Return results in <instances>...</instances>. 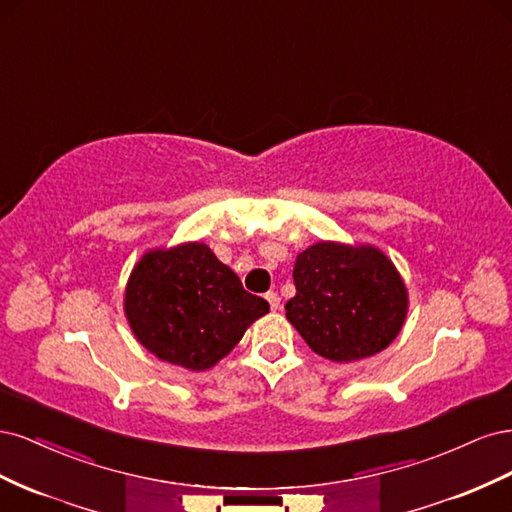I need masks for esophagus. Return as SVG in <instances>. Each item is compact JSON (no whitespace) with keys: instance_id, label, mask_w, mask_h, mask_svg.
<instances>
[{"instance_id":"esophagus-1","label":"esophagus","mask_w":512,"mask_h":512,"mask_svg":"<svg viewBox=\"0 0 512 512\" xmlns=\"http://www.w3.org/2000/svg\"><path fill=\"white\" fill-rule=\"evenodd\" d=\"M265 299L269 301V305H271V309H277L280 307V294L277 292H273V290H269L267 294H265Z\"/></svg>"}]
</instances>
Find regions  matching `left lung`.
<instances>
[{
  "mask_svg": "<svg viewBox=\"0 0 512 512\" xmlns=\"http://www.w3.org/2000/svg\"><path fill=\"white\" fill-rule=\"evenodd\" d=\"M292 280L297 294L286 303V318L324 359H365L404 327L406 286L376 247L316 243L297 256Z\"/></svg>",
  "mask_w": 512,
  "mask_h": 512,
  "instance_id": "1",
  "label": "left lung"
}]
</instances>
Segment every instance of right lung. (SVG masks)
<instances>
[{
	"instance_id": "add662e5",
	"label": "right lung",
	"mask_w": 512,
	"mask_h": 512,
	"mask_svg": "<svg viewBox=\"0 0 512 512\" xmlns=\"http://www.w3.org/2000/svg\"><path fill=\"white\" fill-rule=\"evenodd\" d=\"M267 312L269 303L243 290L205 243L145 254L126 288V316L138 342L194 371L218 363Z\"/></svg>"
}]
</instances>
